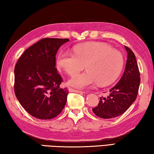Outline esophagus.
<instances>
[{
	"label": "esophagus",
	"instance_id": "obj_1",
	"mask_svg": "<svg viewBox=\"0 0 154 154\" xmlns=\"http://www.w3.org/2000/svg\"><path fill=\"white\" fill-rule=\"evenodd\" d=\"M69 92H77V93H85L84 91H81V90H75V89H72V88H70L69 89Z\"/></svg>",
	"mask_w": 154,
	"mask_h": 154
}]
</instances>
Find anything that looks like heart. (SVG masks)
Instances as JSON below:
<instances>
[{"label": "heart", "instance_id": "obj_1", "mask_svg": "<svg viewBox=\"0 0 154 154\" xmlns=\"http://www.w3.org/2000/svg\"><path fill=\"white\" fill-rule=\"evenodd\" d=\"M74 52L61 51L56 64L68 75L72 76L86 67L87 71L72 77L69 85L76 88H85L98 82L105 85L119 76L124 65L122 54L108 44L92 42L74 48Z\"/></svg>", "mask_w": 154, "mask_h": 154}]
</instances>
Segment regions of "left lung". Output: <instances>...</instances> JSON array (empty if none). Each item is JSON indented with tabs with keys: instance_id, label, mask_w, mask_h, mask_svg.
<instances>
[{
	"instance_id": "obj_1",
	"label": "left lung",
	"mask_w": 154,
	"mask_h": 154,
	"mask_svg": "<svg viewBox=\"0 0 154 154\" xmlns=\"http://www.w3.org/2000/svg\"><path fill=\"white\" fill-rule=\"evenodd\" d=\"M128 53L126 68L120 80L110 89L107 97H100L98 106L92 109L99 118L109 119L123 114L136 100L140 78L136 56L131 49L124 46Z\"/></svg>"
}]
</instances>
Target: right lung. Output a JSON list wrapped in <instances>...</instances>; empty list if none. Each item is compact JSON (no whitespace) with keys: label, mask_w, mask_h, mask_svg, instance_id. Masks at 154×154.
Here are the masks:
<instances>
[{"label":"right lung","mask_w":154,"mask_h":154,"mask_svg":"<svg viewBox=\"0 0 154 154\" xmlns=\"http://www.w3.org/2000/svg\"><path fill=\"white\" fill-rule=\"evenodd\" d=\"M69 38H45L26 49L15 66L14 92L31 116L40 119L54 118L61 113L69 90L56 66V55Z\"/></svg>","instance_id":"right-lung-1"}]
</instances>
